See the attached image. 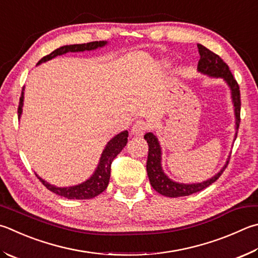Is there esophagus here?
I'll list each match as a JSON object with an SVG mask.
<instances>
[{
    "instance_id": "34e87169",
    "label": "esophagus",
    "mask_w": 258,
    "mask_h": 258,
    "mask_svg": "<svg viewBox=\"0 0 258 258\" xmlns=\"http://www.w3.org/2000/svg\"><path fill=\"white\" fill-rule=\"evenodd\" d=\"M149 127H150V125H149L148 121L139 119L134 123L132 131H131V132H132L133 135H138V137H141V135H143L145 132H147Z\"/></svg>"
}]
</instances>
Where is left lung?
Wrapping results in <instances>:
<instances>
[{
	"label": "left lung",
	"instance_id": "1",
	"mask_svg": "<svg viewBox=\"0 0 258 258\" xmlns=\"http://www.w3.org/2000/svg\"><path fill=\"white\" fill-rule=\"evenodd\" d=\"M200 51V60H199V71L204 74H208L211 77L223 78L227 81L229 87L231 89L232 101L235 106L236 114V130L239 128L240 124V108H241V99H240V90L239 84L233 78L232 73L229 69L228 64L220 57L219 55L214 54L207 47L202 45H198ZM144 139L147 140L149 145V153L147 160V171L150 179V184L156 189L159 194L167 198H180V196H188L198 191L207 188L211 184L219 179L223 170L227 166L219 172L218 175L211 178V179L199 182V184H179L170 180L161 169V149L159 145L158 139L153 133H147L144 135Z\"/></svg>",
	"mask_w": 258,
	"mask_h": 258
}]
</instances>
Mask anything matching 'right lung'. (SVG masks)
<instances>
[{
  "instance_id": "obj_1",
  "label": "right lung",
  "mask_w": 258,
  "mask_h": 258,
  "mask_svg": "<svg viewBox=\"0 0 258 258\" xmlns=\"http://www.w3.org/2000/svg\"><path fill=\"white\" fill-rule=\"evenodd\" d=\"M105 44L106 41H91V43H87V44L63 46V47L55 49L54 51H51L50 54L44 56V57L39 60L38 64L54 58L57 55L68 53V51L91 50V49H96L98 47H101V46H104ZM22 101H23V92H21L20 101H19V107H18L19 117L21 115ZM127 138H128V132L127 131H124V132L117 134L114 139H111L108 142V144L106 145L104 152L101 154L100 162L97 167V170L95 171V174L91 176L90 179L82 182L80 185L72 186V187H55L53 185L48 184V182H46L38 176L37 177H38V179L43 182V185L46 187V188L59 196H63V198H67L70 200H89V199L96 198V196L102 193V191L107 188V186H108L109 178H110L111 162H113L114 159L117 157V154L123 150L126 143H127Z\"/></svg>"
}]
</instances>
